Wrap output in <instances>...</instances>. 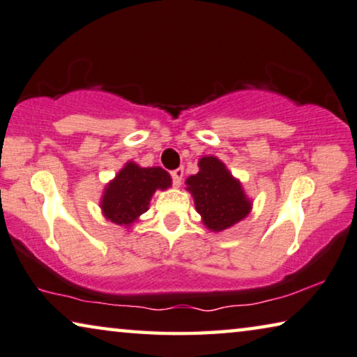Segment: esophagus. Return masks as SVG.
<instances>
[{"label": "esophagus", "instance_id": "34e87169", "mask_svg": "<svg viewBox=\"0 0 357 357\" xmlns=\"http://www.w3.org/2000/svg\"><path fill=\"white\" fill-rule=\"evenodd\" d=\"M171 177H172V182L175 186H180L182 185V178H183V167H178L175 169V171L171 172Z\"/></svg>", "mask_w": 357, "mask_h": 357}]
</instances>
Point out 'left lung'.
<instances>
[{
	"label": "left lung",
	"mask_w": 357,
	"mask_h": 357,
	"mask_svg": "<svg viewBox=\"0 0 357 357\" xmlns=\"http://www.w3.org/2000/svg\"><path fill=\"white\" fill-rule=\"evenodd\" d=\"M199 172L186 178V190L195 199L202 223L211 231H223L249 215L252 201L243 185L215 156H202Z\"/></svg>",
	"instance_id": "left-lung-1"
}]
</instances>
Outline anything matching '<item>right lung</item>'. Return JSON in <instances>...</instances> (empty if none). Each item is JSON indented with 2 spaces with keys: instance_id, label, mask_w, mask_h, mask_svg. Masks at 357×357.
Returning <instances> with one entry per match:
<instances>
[{
  "instance_id": "obj_1",
  "label": "right lung",
  "mask_w": 357,
  "mask_h": 357,
  "mask_svg": "<svg viewBox=\"0 0 357 357\" xmlns=\"http://www.w3.org/2000/svg\"><path fill=\"white\" fill-rule=\"evenodd\" d=\"M171 183V175L161 167H140L132 161L126 162L103 191V215L113 223L130 227L148 211L155 191L167 190Z\"/></svg>"
}]
</instances>
